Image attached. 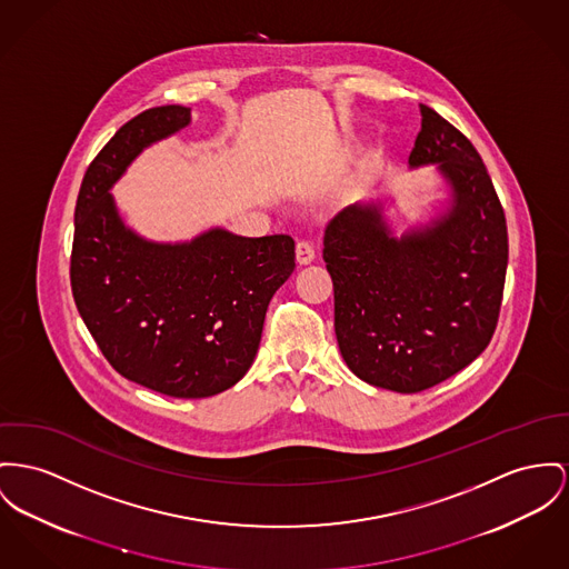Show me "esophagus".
<instances>
[{
    "label": "esophagus",
    "instance_id": "esophagus-1",
    "mask_svg": "<svg viewBox=\"0 0 569 569\" xmlns=\"http://www.w3.org/2000/svg\"><path fill=\"white\" fill-rule=\"evenodd\" d=\"M296 259H298L300 266H308L310 261H315V246H312L308 239L298 241V246H296Z\"/></svg>",
    "mask_w": 569,
    "mask_h": 569
}]
</instances>
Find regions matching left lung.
<instances>
[{
  "label": "left lung",
  "instance_id": "obj_1",
  "mask_svg": "<svg viewBox=\"0 0 569 569\" xmlns=\"http://www.w3.org/2000/svg\"><path fill=\"white\" fill-rule=\"evenodd\" d=\"M410 168L436 163L449 207L395 237L379 204H349L326 227L335 330L353 376L420 392L468 367L492 341L507 273V222L481 154L420 106Z\"/></svg>",
  "mask_w": 569,
  "mask_h": 569
}]
</instances>
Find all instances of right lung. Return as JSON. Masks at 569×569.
<instances>
[{
	"label": "right lung",
	"mask_w": 569,
	"mask_h": 569,
	"mask_svg": "<svg viewBox=\"0 0 569 569\" xmlns=\"http://www.w3.org/2000/svg\"><path fill=\"white\" fill-rule=\"evenodd\" d=\"M190 120L183 106L152 108L92 159L77 196L71 289L86 328L122 378L202 399L252 367L269 300L296 269V241L211 228L191 241L157 243L124 227L112 186L140 152Z\"/></svg>",
	"instance_id": "1"
}]
</instances>
